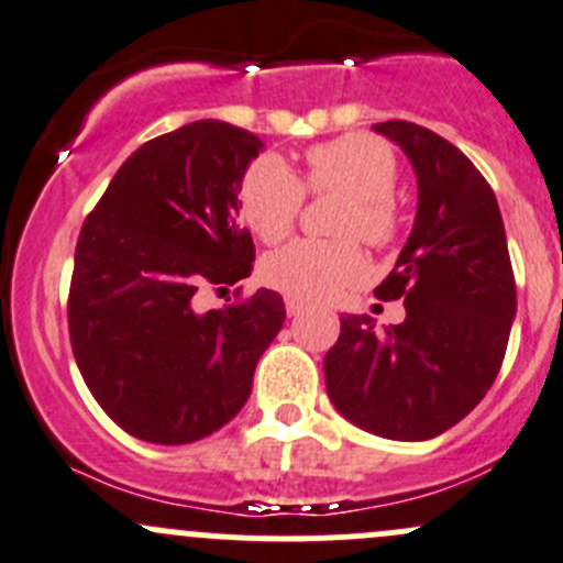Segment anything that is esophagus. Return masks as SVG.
I'll return each instance as SVG.
<instances>
[{"label":"esophagus","instance_id":"1","mask_svg":"<svg viewBox=\"0 0 563 563\" xmlns=\"http://www.w3.org/2000/svg\"><path fill=\"white\" fill-rule=\"evenodd\" d=\"M305 310V305L299 302V299H294V297H286V313L288 316H299Z\"/></svg>","mask_w":563,"mask_h":563}]
</instances>
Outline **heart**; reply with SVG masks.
I'll return each mask as SVG.
<instances>
[{
    "mask_svg": "<svg viewBox=\"0 0 563 563\" xmlns=\"http://www.w3.org/2000/svg\"><path fill=\"white\" fill-rule=\"evenodd\" d=\"M398 178L396 154L374 134H343L305 151L302 178L275 156H261L239 184V209L261 242L288 236L308 195H341L332 231L335 242L297 239L266 255L261 275L277 291L305 302H321L357 286L368 272L363 247L385 250L401 233L393 187Z\"/></svg>",
    "mask_w": 563,
    "mask_h": 563,
    "instance_id": "1",
    "label": "heart"
}]
</instances>
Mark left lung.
Wrapping results in <instances>:
<instances>
[{"label": "left lung", "mask_w": 563, "mask_h": 563, "mask_svg": "<svg viewBox=\"0 0 563 563\" xmlns=\"http://www.w3.org/2000/svg\"><path fill=\"white\" fill-rule=\"evenodd\" d=\"M409 156L418 214L379 299L407 319L376 330L341 316L324 357L327 396L354 427L387 440H432L460 423L504 363L517 286L487 178L456 145L407 120L376 123Z\"/></svg>", "instance_id": "1"}]
</instances>
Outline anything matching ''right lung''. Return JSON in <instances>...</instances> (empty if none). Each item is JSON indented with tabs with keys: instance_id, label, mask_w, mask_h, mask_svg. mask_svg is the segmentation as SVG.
<instances>
[{
	"instance_id": "1",
	"label": "right lung",
	"mask_w": 563,
	"mask_h": 563,
	"mask_svg": "<svg viewBox=\"0 0 563 563\" xmlns=\"http://www.w3.org/2000/svg\"><path fill=\"white\" fill-rule=\"evenodd\" d=\"M261 148L222 120L181 125L140 145L81 225L70 346L92 398L131 438L184 445L225 427L286 321L269 288L195 308L200 288L225 291L253 272L239 184Z\"/></svg>"
}]
</instances>
